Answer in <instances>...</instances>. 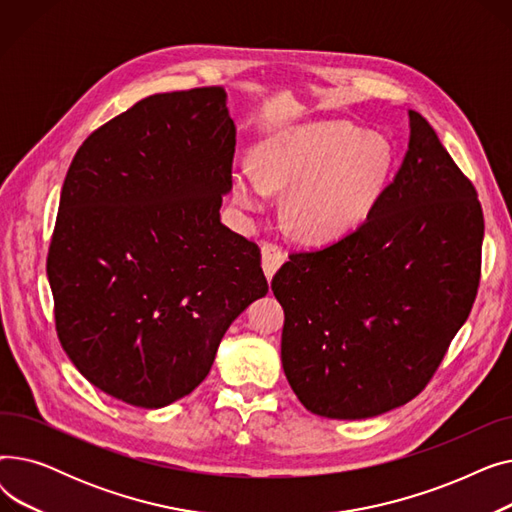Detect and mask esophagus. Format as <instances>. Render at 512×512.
<instances>
[{
    "label": "esophagus",
    "mask_w": 512,
    "mask_h": 512,
    "mask_svg": "<svg viewBox=\"0 0 512 512\" xmlns=\"http://www.w3.org/2000/svg\"><path fill=\"white\" fill-rule=\"evenodd\" d=\"M261 259H263V272L267 280H272V276L278 272V267L286 259V251L280 245H276V242H265L261 247Z\"/></svg>",
    "instance_id": "obj_1"
}]
</instances>
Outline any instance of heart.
Segmentation results:
<instances>
[{
	"mask_svg": "<svg viewBox=\"0 0 512 512\" xmlns=\"http://www.w3.org/2000/svg\"><path fill=\"white\" fill-rule=\"evenodd\" d=\"M255 176L236 174L234 195L259 207L267 191L288 193L284 218L303 240H334L353 230L378 203L392 174V149L344 122H311L261 141Z\"/></svg>",
	"mask_w": 512,
	"mask_h": 512,
	"instance_id": "heart-1",
	"label": "heart"
}]
</instances>
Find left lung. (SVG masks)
Masks as SVG:
<instances>
[{
    "label": "left lung",
    "instance_id": "left-lung-1",
    "mask_svg": "<svg viewBox=\"0 0 512 512\" xmlns=\"http://www.w3.org/2000/svg\"><path fill=\"white\" fill-rule=\"evenodd\" d=\"M396 178L342 238L292 251L272 290L284 307L282 367L303 407L367 419L413 400L467 321L481 278L473 182L409 110Z\"/></svg>",
    "mask_w": 512,
    "mask_h": 512
}]
</instances>
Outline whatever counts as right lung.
I'll list each match as a JSON object with an SVG mask.
<instances>
[{
    "label": "right lung",
    "mask_w": 512,
    "mask_h": 512,
    "mask_svg": "<svg viewBox=\"0 0 512 512\" xmlns=\"http://www.w3.org/2000/svg\"><path fill=\"white\" fill-rule=\"evenodd\" d=\"M234 145L224 89L157 93L91 132L68 168L47 253L56 332L128 405L191 394L270 288L257 242L220 222Z\"/></svg>",
    "instance_id": "1"
}]
</instances>
